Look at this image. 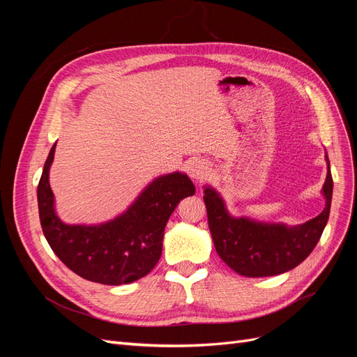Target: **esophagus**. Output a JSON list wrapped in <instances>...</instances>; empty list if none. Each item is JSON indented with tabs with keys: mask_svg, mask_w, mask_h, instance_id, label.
<instances>
[{
	"mask_svg": "<svg viewBox=\"0 0 357 357\" xmlns=\"http://www.w3.org/2000/svg\"><path fill=\"white\" fill-rule=\"evenodd\" d=\"M208 172V167L202 160H193L188 167V174L193 181H201Z\"/></svg>",
	"mask_w": 357,
	"mask_h": 357,
	"instance_id": "esophagus-1",
	"label": "esophagus"
}]
</instances>
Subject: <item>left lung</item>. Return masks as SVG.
Instances as JSON below:
<instances>
[{"label":"left lung","instance_id":"left-lung-1","mask_svg":"<svg viewBox=\"0 0 357 357\" xmlns=\"http://www.w3.org/2000/svg\"><path fill=\"white\" fill-rule=\"evenodd\" d=\"M328 174L321 195L325 208L302 225L262 222L247 215H232L220 192L204 186V201L215 252L235 273L244 277H269L290 271L304 262L319 243L328 223L333 181L328 153Z\"/></svg>","mask_w":357,"mask_h":357}]
</instances>
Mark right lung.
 Here are the masks:
<instances>
[{"label": "right lung", "mask_w": 357, "mask_h": 357, "mask_svg": "<svg viewBox=\"0 0 357 357\" xmlns=\"http://www.w3.org/2000/svg\"><path fill=\"white\" fill-rule=\"evenodd\" d=\"M52 146L37 188L43 234L55 255L77 275L107 286L129 284L147 275L162 255L167 222L177 204L195 193L181 171L153 178L113 219L101 223H66L56 213L49 172Z\"/></svg>", "instance_id": "obj_1"}]
</instances>
